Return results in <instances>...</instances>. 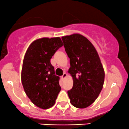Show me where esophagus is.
I'll use <instances>...</instances> for the list:
<instances>
[{"mask_svg": "<svg viewBox=\"0 0 129 129\" xmlns=\"http://www.w3.org/2000/svg\"><path fill=\"white\" fill-rule=\"evenodd\" d=\"M67 76V74H66V72H64V73H63V75H62V79H65V78H66Z\"/></svg>", "mask_w": 129, "mask_h": 129, "instance_id": "obj_1", "label": "esophagus"}]
</instances>
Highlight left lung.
I'll return each instance as SVG.
<instances>
[{
	"label": "left lung",
	"mask_w": 129,
	"mask_h": 129,
	"mask_svg": "<svg viewBox=\"0 0 129 129\" xmlns=\"http://www.w3.org/2000/svg\"><path fill=\"white\" fill-rule=\"evenodd\" d=\"M70 58L73 87L67 93L73 106L84 109L94 102L103 87L105 73L95 48L79 34L62 37Z\"/></svg>",
	"instance_id": "1"
}]
</instances>
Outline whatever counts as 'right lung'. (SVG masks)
Here are the masks:
<instances>
[{"instance_id":"obj_1","label":"right lung","mask_w":129,"mask_h":129,"mask_svg":"<svg viewBox=\"0 0 129 129\" xmlns=\"http://www.w3.org/2000/svg\"><path fill=\"white\" fill-rule=\"evenodd\" d=\"M63 45L60 37L39 39L31 43L22 69L23 87L31 102L42 109L52 107L61 90L50 59Z\"/></svg>"}]
</instances>
